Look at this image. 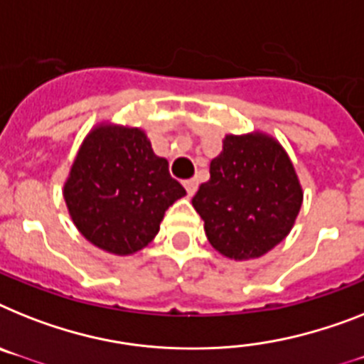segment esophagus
Returning <instances> with one entry per match:
<instances>
[{"label":"esophagus","instance_id":"1","mask_svg":"<svg viewBox=\"0 0 364 364\" xmlns=\"http://www.w3.org/2000/svg\"><path fill=\"white\" fill-rule=\"evenodd\" d=\"M183 185H185V188H187L188 196H194V194H196V191H198L196 179H187V181L183 183Z\"/></svg>","mask_w":364,"mask_h":364}]
</instances>
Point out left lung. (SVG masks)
I'll return each mask as SVG.
<instances>
[{
  "label": "left lung",
  "instance_id": "1",
  "mask_svg": "<svg viewBox=\"0 0 364 364\" xmlns=\"http://www.w3.org/2000/svg\"><path fill=\"white\" fill-rule=\"evenodd\" d=\"M304 192L279 142L262 133L228 135L210 179L192 205L210 246L235 261L257 259L291 233Z\"/></svg>",
  "mask_w": 364,
  "mask_h": 364
}]
</instances>
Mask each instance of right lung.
<instances>
[{
	"label": "right lung",
	"instance_id": "right-lung-1",
	"mask_svg": "<svg viewBox=\"0 0 364 364\" xmlns=\"http://www.w3.org/2000/svg\"><path fill=\"white\" fill-rule=\"evenodd\" d=\"M185 194L144 131L122 125L90 131L64 185L75 228L88 242L114 255L148 246L168 207Z\"/></svg>",
	"mask_w": 364,
	"mask_h": 364
}]
</instances>
